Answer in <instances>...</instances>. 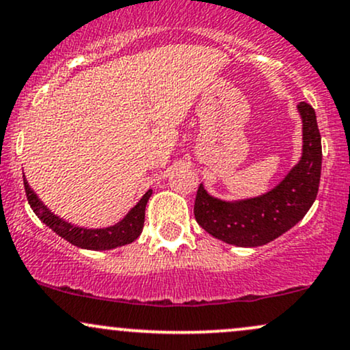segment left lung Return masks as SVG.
<instances>
[{
	"mask_svg": "<svg viewBox=\"0 0 350 350\" xmlns=\"http://www.w3.org/2000/svg\"><path fill=\"white\" fill-rule=\"evenodd\" d=\"M303 122L301 158L280 184L252 199L226 202L199 186L193 215L207 233L239 247L262 246L279 238L306 215L317 199L321 178V135L317 113L298 104Z\"/></svg>",
	"mask_w": 350,
	"mask_h": 350,
	"instance_id": "1",
	"label": "left lung"
}]
</instances>
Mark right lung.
<instances>
[{"mask_svg":"<svg viewBox=\"0 0 350 350\" xmlns=\"http://www.w3.org/2000/svg\"><path fill=\"white\" fill-rule=\"evenodd\" d=\"M24 189H26L29 205H31L33 213H36L49 228H52L58 237L66 239V241L75 244V246L91 251L113 250V247L133 243L135 239L140 237L143 223H145L146 202H148L151 192H153L151 189L146 191L140 202H138V204L135 205L119 223H116V225L107 226V228H83V226L71 225V223L65 221L63 218L57 217L55 213L50 212V210L42 204V200L37 197V193L29 187L26 178H24Z\"/></svg>","mask_w":350,"mask_h":350,"instance_id":"add662e5","label":"right lung"}]
</instances>
